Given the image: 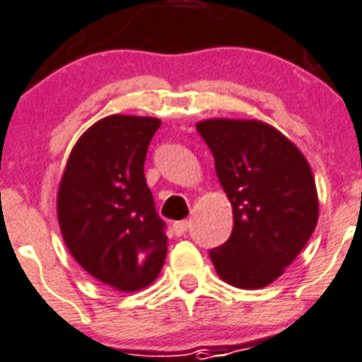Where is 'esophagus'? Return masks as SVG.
Returning <instances> with one entry per match:
<instances>
[{"instance_id": "1", "label": "esophagus", "mask_w": 362, "mask_h": 362, "mask_svg": "<svg viewBox=\"0 0 362 362\" xmlns=\"http://www.w3.org/2000/svg\"><path fill=\"white\" fill-rule=\"evenodd\" d=\"M187 229H189V221H187V220L175 221V223H173V233H175L176 237H182V235H186Z\"/></svg>"}]
</instances>
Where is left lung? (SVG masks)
<instances>
[{
	"label": "left lung",
	"instance_id": "8db88e82",
	"mask_svg": "<svg viewBox=\"0 0 362 362\" xmlns=\"http://www.w3.org/2000/svg\"><path fill=\"white\" fill-rule=\"evenodd\" d=\"M199 135L214 156L216 175L233 206V231L210 250L221 280L259 289L284 274L317 226V192L308 161L272 125L206 120Z\"/></svg>",
	"mask_w": 362,
	"mask_h": 362
}]
</instances>
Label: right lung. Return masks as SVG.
I'll return each instance as SVG.
<instances>
[{"mask_svg":"<svg viewBox=\"0 0 362 362\" xmlns=\"http://www.w3.org/2000/svg\"><path fill=\"white\" fill-rule=\"evenodd\" d=\"M161 122L115 115L73 148L58 192V220L76 263L95 280L136 291L158 278L167 255L165 221L144 178Z\"/></svg>","mask_w":362,"mask_h":362,"instance_id":"obj_1","label":"right lung"}]
</instances>
